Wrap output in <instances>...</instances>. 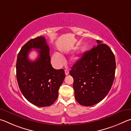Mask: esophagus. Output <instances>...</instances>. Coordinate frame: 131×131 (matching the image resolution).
Returning <instances> with one entry per match:
<instances>
[{
  "instance_id": "obj_1",
  "label": "esophagus",
  "mask_w": 131,
  "mask_h": 131,
  "mask_svg": "<svg viewBox=\"0 0 131 131\" xmlns=\"http://www.w3.org/2000/svg\"><path fill=\"white\" fill-rule=\"evenodd\" d=\"M65 74H66V75H68V74H69V71H68V70H65Z\"/></svg>"
}]
</instances>
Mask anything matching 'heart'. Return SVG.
Masks as SVG:
<instances>
[{"instance_id":"1","label":"heart","mask_w":131,"mask_h":131,"mask_svg":"<svg viewBox=\"0 0 131 131\" xmlns=\"http://www.w3.org/2000/svg\"><path fill=\"white\" fill-rule=\"evenodd\" d=\"M81 59V52H78L73 55L70 59V61L72 64L76 63ZM52 60L53 63L57 67H60L64 64V60L60 55L57 53H54L52 56Z\"/></svg>"}]
</instances>
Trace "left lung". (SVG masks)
Masks as SVG:
<instances>
[{"mask_svg": "<svg viewBox=\"0 0 131 131\" xmlns=\"http://www.w3.org/2000/svg\"><path fill=\"white\" fill-rule=\"evenodd\" d=\"M84 53L71 68L75 97L80 105L90 106L106 97L113 84L116 71L115 57L102 41Z\"/></svg>", "mask_w": 131, "mask_h": 131, "instance_id": "1", "label": "left lung"}]
</instances>
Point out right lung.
Segmentation results:
<instances>
[{"label": "right lung", "instance_id": "1", "mask_svg": "<svg viewBox=\"0 0 131 131\" xmlns=\"http://www.w3.org/2000/svg\"><path fill=\"white\" fill-rule=\"evenodd\" d=\"M32 49L39 52L35 61L28 59V53ZM16 72L23 95L29 102L39 107L53 104L66 77L63 69L52 67L49 46L43 36L31 39L22 47L17 56Z\"/></svg>", "mask_w": 131, "mask_h": 131}]
</instances>
